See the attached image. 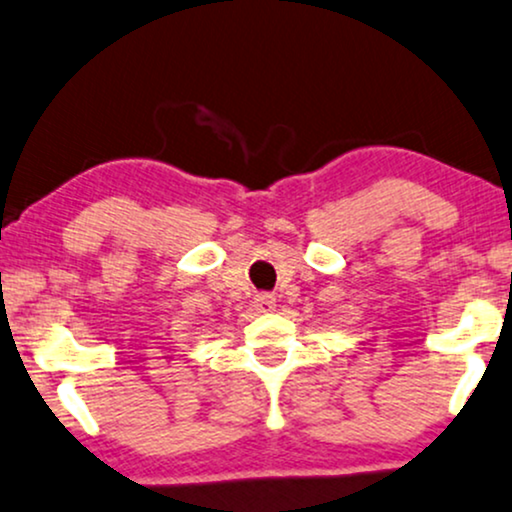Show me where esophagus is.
<instances>
[{
    "label": "esophagus",
    "instance_id": "obj_1",
    "mask_svg": "<svg viewBox=\"0 0 512 512\" xmlns=\"http://www.w3.org/2000/svg\"><path fill=\"white\" fill-rule=\"evenodd\" d=\"M254 308L258 313H270L275 311V296L270 292H261L254 296Z\"/></svg>",
    "mask_w": 512,
    "mask_h": 512
}]
</instances>
